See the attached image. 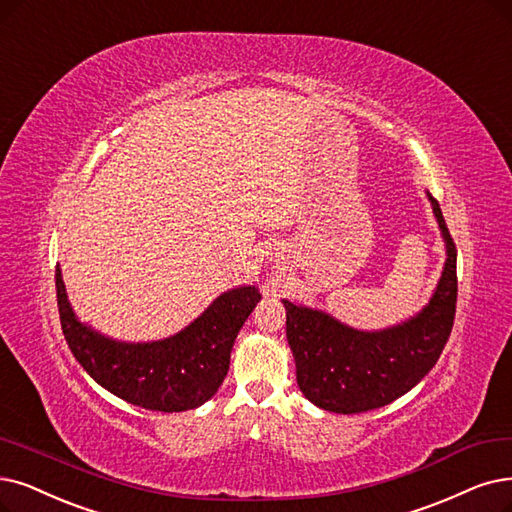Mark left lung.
Instances as JSON below:
<instances>
[{
	"mask_svg": "<svg viewBox=\"0 0 512 512\" xmlns=\"http://www.w3.org/2000/svg\"><path fill=\"white\" fill-rule=\"evenodd\" d=\"M445 243L437 288L422 311L384 330H357L311 306L281 300L302 395L325 412L361 414L405 395L433 370L456 315V245L426 191Z\"/></svg>",
	"mask_w": 512,
	"mask_h": 512,
	"instance_id": "left-lung-1",
	"label": "left lung"
}]
</instances>
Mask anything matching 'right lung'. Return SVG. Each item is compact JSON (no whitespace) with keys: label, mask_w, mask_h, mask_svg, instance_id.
Instances as JSON below:
<instances>
[{"label":"right lung","mask_w":512,"mask_h":512,"mask_svg":"<svg viewBox=\"0 0 512 512\" xmlns=\"http://www.w3.org/2000/svg\"><path fill=\"white\" fill-rule=\"evenodd\" d=\"M63 334L81 367L109 393L153 412H187L216 395L235 338L260 302L256 285L220 294L185 330L153 342H124L79 321L56 267Z\"/></svg>","instance_id":"1"}]
</instances>
